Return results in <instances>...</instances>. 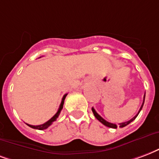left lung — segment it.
<instances>
[{"label":"left lung","instance_id":"obj_1","mask_svg":"<svg viewBox=\"0 0 159 159\" xmlns=\"http://www.w3.org/2000/svg\"><path fill=\"white\" fill-rule=\"evenodd\" d=\"M144 101H145V95H144V98H143V103H142V106H141V108H140L138 113L136 114V116H134L133 118L131 119V120H128V121L123 122V123H120V124H119V125H120V127H125V126H126L127 125L130 124V122L133 121L136 118V116H138V114L140 113V111L142 110V106H143V103H144ZM92 111H93V115H94V116L96 117V119H97V120H99V121H100L103 125H106V126H108V127H110V128H115V129H116V128H117V125H116V124H113V123H109V122L106 121V120H105L104 119L102 118V117H101V116H99V115H98L97 112H96V110H95L93 108H92Z\"/></svg>","mask_w":159,"mask_h":159}]
</instances>
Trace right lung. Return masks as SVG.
Masks as SVG:
<instances>
[{
    "mask_svg": "<svg viewBox=\"0 0 159 159\" xmlns=\"http://www.w3.org/2000/svg\"><path fill=\"white\" fill-rule=\"evenodd\" d=\"M66 95L67 94H65L64 96H63V98H62L61 103V105H60V107H59V109H58V111H57V113H56V115L53 116L52 118L50 119V120H49L48 121L45 122V123H43V124H42V125H29V124H27V125H28L29 126H30L31 128L37 129V130H44V129H47V128L50 126V125H52L53 122L56 121V119L58 118V116H60V113H61V109H63L64 100H65V98H66Z\"/></svg>",
    "mask_w": 159,
    "mask_h": 159,
    "instance_id": "right-lung-1",
    "label": "right lung"
}]
</instances>
